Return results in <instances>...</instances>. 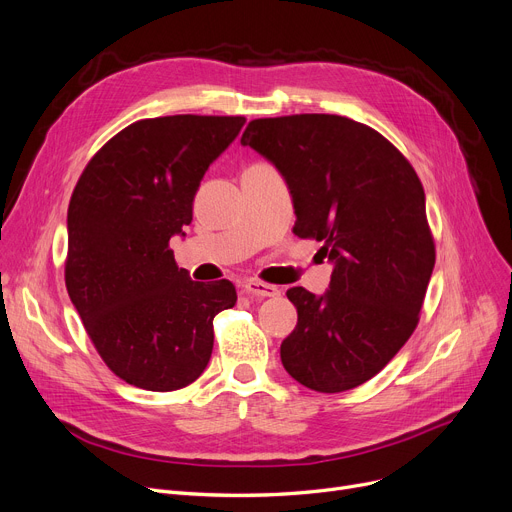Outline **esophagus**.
Here are the masks:
<instances>
[{
	"label": "esophagus",
	"instance_id": "34e87169",
	"mask_svg": "<svg viewBox=\"0 0 512 512\" xmlns=\"http://www.w3.org/2000/svg\"><path fill=\"white\" fill-rule=\"evenodd\" d=\"M245 292L251 294V296H261V298H271V296H280V290L278 286L274 284H267V282H261V280H247L243 284Z\"/></svg>",
	"mask_w": 512,
	"mask_h": 512
}]
</instances>
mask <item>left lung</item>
Masks as SVG:
<instances>
[{
	"label": "left lung",
	"instance_id": "1",
	"mask_svg": "<svg viewBox=\"0 0 512 512\" xmlns=\"http://www.w3.org/2000/svg\"><path fill=\"white\" fill-rule=\"evenodd\" d=\"M288 183L294 234L323 243L329 290L286 296L298 323L280 356L319 393L350 391L379 374L420 321L436 249L414 166L372 127L339 115L253 119L241 138Z\"/></svg>",
	"mask_w": 512,
	"mask_h": 512
}]
</instances>
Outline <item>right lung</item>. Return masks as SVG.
<instances>
[{
    "label": "right lung",
    "instance_id": "obj_1",
    "mask_svg": "<svg viewBox=\"0 0 512 512\" xmlns=\"http://www.w3.org/2000/svg\"><path fill=\"white\" fill-rule=\"evenodd\" d=\"M245 121H135L76 183L65 288L100 358L133 387L166 393L199 379L214 348V317L236 304L232 282H193L168 243L191 224L203 175Z\"/></svg>",
    "mask_w": 512,
    "mask_h": 512
}]
</instances>
